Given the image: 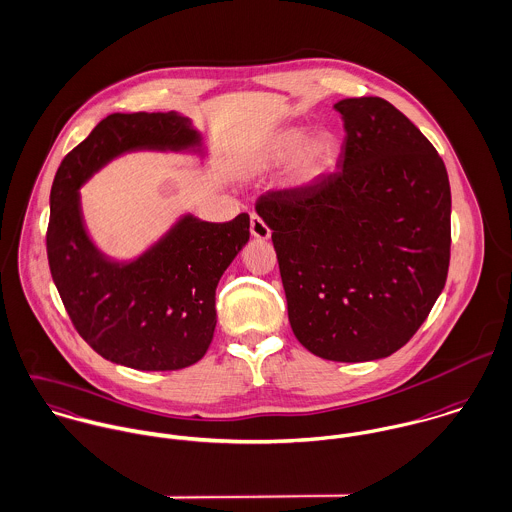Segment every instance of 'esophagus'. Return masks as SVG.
<instances>
[{"label":"esophagus","instance_id":"34e87169","mask_svg":"<svg viewBox=\"0 0 512 512\" xmlns=\"http://www.w3.org/2000/svg\"><path fill=\"white\" fill-rule=\"evenodd\" d=\"M251 235H253L255 239H263V241L271 237L269 225H267L257 213H251Z\"/></svg>","mask_w":512,"mask_h":512}]
</instances>
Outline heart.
<instances>
[{"label":"heart","instance_id":"1","mask_svg":"<svg viewBox=\"0 0 512 512\" xmlns=\"http://www.w3.org/2000/svg\"><path fill=\"white\" fill-rule=\"evenodd\" d=\"M307 126H289L269 138L253 160L255 172H267L293 160L289 182L295 188H307L324 178L338 160V142L326 132L308 134Z\"/></svg>","mask_w":512,"mask_h":512}]
</instances>
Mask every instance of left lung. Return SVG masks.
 <instances>
[{
	"mask_svg": "<svg viewBox=\"0 0 512 512\" xmlns=\"http://www.w3.org/2000/svg\"><path fill=\"white\" fill-rule=\"evenodd\" d=\"M344 120L338 170L255 205L271 239L297 340L324 360L400 350L441 295L451 190L431 142L380 97L334 104Z\"/></svg>",
	"mask_w": 512,
	"mask_h": 512,
	"instance_id": "left-lung-1",
	"label": "left lung"
}]
</instances>
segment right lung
<instances>
[{
  "label": "right lung",
  "mask_w": 512,
  "mask_h": 512,
  "mask_svg": "<svg viewBox=\"0 0 512 512\" xmlns=\"http://www.w3.org/2000/svg\"><path fill=\"white\" fill-rule=\"evenodd\" d=\"M202 140L178 112H114L55 174L47 227L51 277L77 332L114 364L166 372L204 358L217 322L215 289L249 241V215L211 223L186 213L142 255L114 261L87 233L79 190L126 152L204 156Z\"/></svg>",
  "instance_id": "obj_1"
}]
</instances>
